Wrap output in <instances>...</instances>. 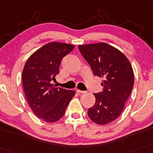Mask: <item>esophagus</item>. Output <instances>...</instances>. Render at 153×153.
Instances as JSON below:
<instances>
[{
    "label": "esophagus",
    "mask_w": 153,
    "mask_h": 153,
    "mask_svg": "<svg viewBox=\"0 0 153 153\" xmlns=\"http://www.w3.org/2000/svg\"><path fill=\"white\" fill-rule=\"evenodd\" d=\"M76 91H77V93H86V91H80V90H78V89H77Z\"/></svg>",
    "instance_id": "esophagus-1"
}]
</instances>
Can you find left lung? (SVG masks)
Returning <instances> with one entry per match:
<instances>
[{"instance_id": "8db88e82", "label": "left lung", "mask_w": 153, "mask_h": 153, "mask_svg": "<svg viewBox=\"0 0 153 153\" xmlns=\"http://www.w3.org/2000/svg\"><path fill=\"white\" fill-rule=\"evenodd\" d=\"M78 48L93 74L103 78V90L94 93L95 103L88 115L97 124H108L120 115L133 88L131 64L122 52L105 43L80 45Z\"/></svg>"}]
</instances>
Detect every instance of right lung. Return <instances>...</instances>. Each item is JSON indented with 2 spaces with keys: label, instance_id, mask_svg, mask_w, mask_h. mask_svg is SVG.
<instances>
[{
  "label": "right lung",
  "instance_id": "add662e5",
  "mask_svg": "<svg viewBox=\"0 0 153 153\" xmlns=\"http://www.w3.org/2000/svg\"><path fill=\"white\" fill-rule=\"evenodd\" d=\"M74 48L68 43H48L33 53L23 68L22 82L27 102L37 116L47 123L61 118L75 94L52 84L62 58Z\"/></svg>",
  "mask_w": 153,
  "mask_h": 153
}]
</instances>
